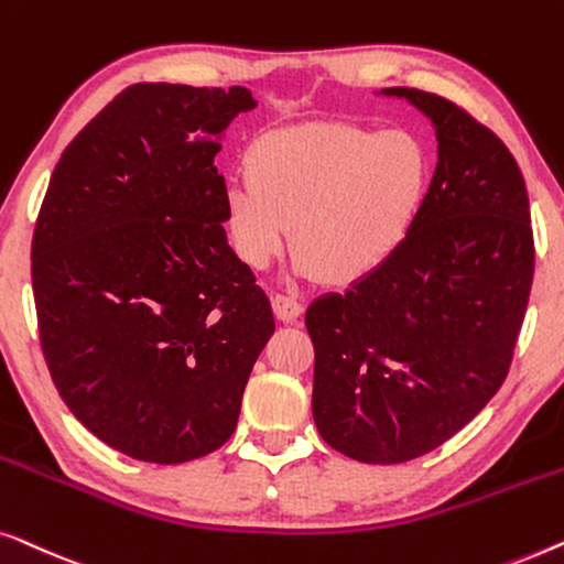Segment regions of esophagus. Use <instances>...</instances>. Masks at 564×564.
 Listing matches in <instances>:
<instances>
[{
    "label": "esophagus",
    "instance_id": "1",
    "mask_svg": "<svg viewBox=\"0 0 564 564\" xmlns=\"http://www.w3.org/2000/svg\"><path fill=\"white\" fill-rule=\"evenodd\" d=\"M273 312L281 322H296L301 312H304V306H301V301L296 296H291V293H275Z\"/></svg>",
    "mask_w": 564,
    "mask_h": 564
}]
</instances>
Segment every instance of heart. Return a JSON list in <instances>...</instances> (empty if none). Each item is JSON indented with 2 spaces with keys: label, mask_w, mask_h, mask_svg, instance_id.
Listing matches in <instances>:
<instances>
[{
  "label": "heart",
  "mask_w": 564,
  "mask_h": 564,
  "mask_svg": "<svg viewBox=\"0 0 564 564\" xmlns=\"http://www.w3.org/2000/svg\"><path fill=\"white\" fill-rule=\"evenodd\" d=\"M225 196L237 258L265 271L289 245L296 273L352 285L383 271L414 237L432 194V153L411 130L306 122L263 132Z\"/></svg>",
  "instance_id": "heart-1"
}]
</instances>
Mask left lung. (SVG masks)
<instances>
[{"label":"left lung","mask_w":564,"mask_h":564,"mask_svg":"<svg viewBox=\"0 0 564 564\" xmlns=\"http://www.w3.org/2000/svg\"><path fill=\"white\" fill-rule=\"evenodd\" d=\"M437 130L416 232L383 271L306 308L314 424L370 465L422 457L457 434L509 376L534 281V232L517 158L437 94L395 86Z\"/></svg>","instance_id":"1"}]
</instances>
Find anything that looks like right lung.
<instances>
[{
  "label": "right lung",
  "instance_id": "obj_1",
  "mask_svg": "<svg viewBox=\"0 0 564 564\" xmlns=\"http://www.w3.org/2000/svg\"><path fill=\"white\" fill-rule=\"evenodd\" d=\"M242 86L134 84L68 142L33 232L41 347L78 422L142 463L232 437L275 329L271 299L225 235L221 134Z\"/></svg>",
  "mask_w": 564,
  "mask_h": 564
}]
</instances>
